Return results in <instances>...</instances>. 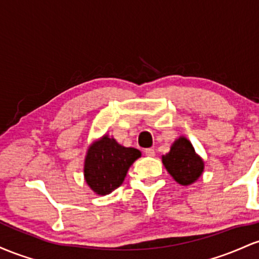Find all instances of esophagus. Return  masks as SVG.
Listing matches in <instances>:
<instances>
[{
  "label": "esophagus",
  "instance_id": "obj_1",
  "mask_svg": "<svg viewBox=\"0 0 259 259\" xmlns=\"http://www.w3.org/2000/svg\"><path fill=\"white\" fill-rule=\"evenodd\" d=\"M144 153H145V155H148V156L155 155V150H154L153 148H148V149L144 150Z\"/></svg>",
  "mask_w": 259,
  "mask_h": 259
}]
</instances>
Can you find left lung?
I'll use <instances>...</instances> for the list:
<instances>
[{"label":"left lung","instance_id":"1","mask_svg":"<svg viewBox=\"0 0 259 259\" xmlns=\"http://www.w3.org/2000/svg\"><path fill=\"white\" fill-rule=\"evenodd\" d=\"M162 164L171 176L181 185H190L203 172V160L194 153L190 141L181 137L171 147L166 155H162Z\"/></svg>","mask_w":259,"mask_h":259}]
</instances>
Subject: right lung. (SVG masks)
Returning <instances> with one entry per match:
<instances>
[{"mask_svg": "<svg viewBox=\"0 0 259 259\" xmlns=\"http://www.w3.org/2000/svg\"><path fill=\"white\" fill-rule=\"evenodd\" d=\"M141 156L135 148H126L104 136L88 149L84 165L87 184L97 194L111 193L120 187L131 165Z\"/></svg>", "mask_w": 259, "mask_h": 259, "instance_id": "add662e5", "label": "right lung"}]
</instances>
